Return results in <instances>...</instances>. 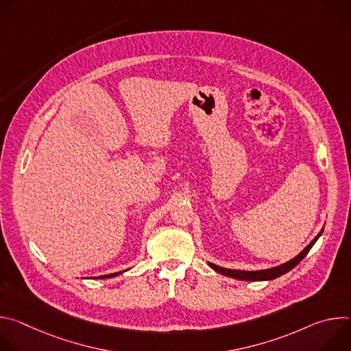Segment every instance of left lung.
Segmentation results:
<instances>
[{
  "instance_id": "8db88e82",
  "label": "left lung",
  "mask_w": 351,
  "mask_h": 351,
  "mask_svg": "<svg viewBox=\"0 0 351 351\" xmlns=\"http://www.w3.org/2000/svg\"><path fill=\"white\" fill-rule=\"evenodd\" d=\"M324 229H321V232L314 237V240L303 250L302 253H300L298 256H295L293 260L285 263V264H280L278 267H272V268H268V269H260V271H240V269H228V268H222V267H218L213 263H208V265L225 275V276H229V278H234V279H239V280H248V282H258V280H272V279H276L282 275H285L286 272H289L290 269H293L300 261H302L311 250V247L315 244V241L319 239V236L322 234Z\"/></svg>"
}]
</instances>
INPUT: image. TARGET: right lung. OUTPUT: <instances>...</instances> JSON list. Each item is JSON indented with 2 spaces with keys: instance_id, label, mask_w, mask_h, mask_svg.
Wrapping results in <instances>:
<instances>
[{
  "instance_id": "obj_1",
  "label": "right lung",
  "mask_w": 351,
  "mask_h": 351,
  "mask_svg": "<svg viewBox=\"0 0 351 351\" xmlns=\"http://www.w3.org/2000/svg\"><path fill=\"white\" fill-rule=\"evenodd\" d=\"M123 271L121 272H117V274H110V275H103V276H98V279H107V278H114V276H118L119 274H122Z\"/></svg>"
}]
</instances>
